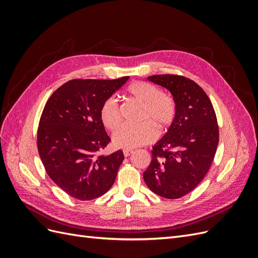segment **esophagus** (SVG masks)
Returning a JSON list of instances; mask_svg holds the SVG:
<instances>
[{
	"mask_svg": "<svg viewBox=\"0 0 258 258\" xmlns=\"http://www.w3.org/2000/svg\"><path fill=\"white\" fill-rule=\"evenodd\" d=\"M132 153H134V151H132V150H123L124 157H128V156H130Z\"/></svg>",
	"mask_w": 258,
	"mask_h": 258,
	"instance_id": "34e87169",
	"label": "esophagus"
}]
</instances>
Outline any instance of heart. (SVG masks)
I'll return each instance as SVG.
<instances>
[{"label": "heart", "instance_id": "heart-1", "mask_svg": "<svg viewBox=\"0 0 258 258\" xmlns=\"http://www.w3.org/2000/svg\"><path fill=\"white\" fill-rule=\"evenodd\" d=\"M127 95L142 105L141 117L143 121L138 126L120 127L113 135V144L118 148L130 150L155 141L158 127L160 132H166L173 126L177 117V103L173 97L162 93L154 84L146 82L132 83ZM100 119L108 130L114 131L121 122V112L118 101L108 97L100 107Z\"/></svg>", "mask_w": 258, "mask_h": 258}]
</instances>
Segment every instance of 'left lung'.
<instances>
[{
	"label": "left lung",
	"instance_id": "1",
	"mask_svg": "<svg viewBox=\"0 0 258 258\" xmlns=\"http://www.w3.org/2000/svg\"><path fill=\"white\" fill-rule=\"evenodd\" d=\"M147 80L172 93L177 117L154 145L153 159L143 177L158 196L178 199L196 188L212 165L220 139L216 114L206 91L190 79L163 74Z\"/></svg>",
	"mask_w": 258,
	"mask_h": 258
}]
</instances>
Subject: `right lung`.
<instances>
[{"mask_svg": "<svg viewBox=\"0 0 258 258\" xmlns=\"http://www.w3.org/2000/svg\"><path fill=\"white\" fill-rule=\"evenodd\" d=\"M129 80H71L46 102L37 128V150L48 176L69 196L92 200L115 182L122 151L101 154L111 142L100 107Z\"/></svg>", "mask_w": 258, "mask_h": 258, "instance_id": "1", "label": "right lung"}]
</instances>
